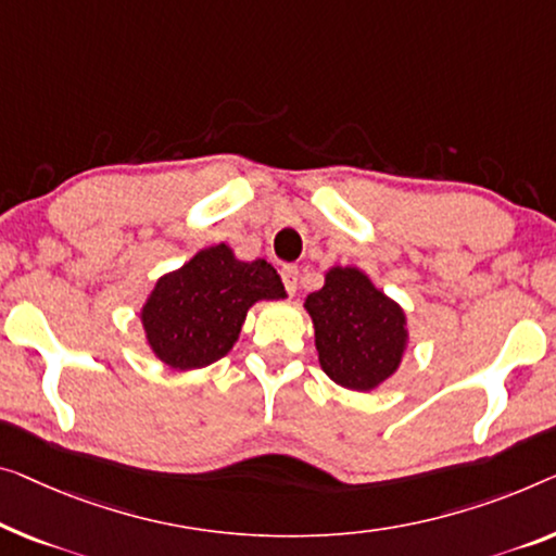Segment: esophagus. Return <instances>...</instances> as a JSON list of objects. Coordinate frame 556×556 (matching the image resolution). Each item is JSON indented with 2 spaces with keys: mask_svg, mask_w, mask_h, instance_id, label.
<instances>
[{
  "mask_svg": "<svg viewBox=\"0 0 556 556\" xmlns=\"http://www.w3.org/2000/svg\"><path fill=\"white\" fill-rule=\"evenodd\" d=\"M281 281H285V289L289 294L296 292V281H300V269L294 267V264H285L281 267Z\"/></svg>",
  "mask_w": 556,
  "mask_h": 556,
  "instance_id": "34e87169",
  "label": "esophagus"
}]
</instances>
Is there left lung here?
Here are the masks:
<instances>
[{"label":"left lung","instance_id":"1","mask_svg":"<svg viewBox=\"0 0 556 556\" xmlns=\"http://www.w3.org/2000/svg\"><path fill=\"white\" fill-rule=\"evenodd\" d=\"M319 364L329 379L369 392L400 367L407 329L402 306L384 296L367 275L334 267L319 292L306 296Z\"/></svg>","mask_w":556,"mask_h":556}]
</instances>
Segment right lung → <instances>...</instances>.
Masks as SVG:
<instances>
[{
  "mask_svg": "<svg viewBox=\"0 0 556 556\" xmlns=\"http://www.w3.org/2000/svg\"><path fill=\"white\" fill-rule=\"evenodd\" d=\"M281 296L271 264L239 262L227 244L210 247L156 281L142 309L147 342L174 369L206 367L235 346L254 302Z\"/></svg>",
  "mask_w": 556,
  "mask_h": 556,
  "instance_id": "right-lung-1",
  "label": "right lung"
}]
</instances>
